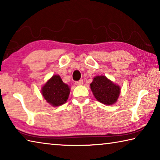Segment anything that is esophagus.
Segmentation results:
<instances>
[{
  "label": "esophagus",
  "mask_w": 160,
  "mask_h": 160,
  "mask_svg": "<svg viewBox=\"0 0 160 160\" xmlns=\"http://www.w3.org/2000/svg\"><path fill=\"white\" fill-rule=\"evenodd\" d=\"M82 84H83V80H80L76 81V82H75V85H82Z\"/></svg>",
  "instance_id": "34e87169"
}]
</instances>
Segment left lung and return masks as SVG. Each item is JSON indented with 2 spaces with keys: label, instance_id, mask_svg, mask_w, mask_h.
<instances>
[{
  "label": "left lung",
  "instance_id": "left-lung-1",
  "mask_svg": "<svg viewBox=\"0 0 160 160\" xmlns=\"http://www.w3.org/2000/svg\"><path fill=\"white\" fill-rule=\"evenodd\" d=\"M90 88L97 101L107 105L115 104L121 92L120 87L104 75L94 78Z\"/></svg>",
  "mask_w": 160,
  "mask_h": 160
}]
</instances>
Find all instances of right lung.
Segmentation results:
<instances>
[{"label": "right lung", "instance_id": "1", "mask_svg": "<svg viewBox=\"0 0 160 160\" xmlns=\"http://www.w3.org/2000/svg\"><path fill=\"white\" fill-rule=\"evenodd\" d=\"M70 89L58 75H54L42 87V94L47 102L53 107L66 103L68 99Z\"/></svg>", "mask_w": 160, "mask_h": 160}]
</instances>
